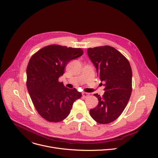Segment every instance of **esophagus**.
Wrapping results in <instances>:
<instances>
[{"instance_id":"obj_1","label":"esophagus","mask_w":158,"mask_h":158,"mask_svg":"<svg viewBox=\"0 0 158 158\" xmlns=\"http://www.w3.org/2000/svg\"><path fill=\"white\" fill-rule=\"evenodd\" d=\"M82 95H83V98H87L88 96H89V94L87 93V92H83Z\"/></svg>"}]
</instances>
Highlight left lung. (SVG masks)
Listing matches in <instances>:
<instances>
[{"instance_id":"obj_1","label":"left lung","mask_w":158,"mask_h":158,"mask_svg":"<svg viewBox=\"0 0 158 158\" xmlns=\"http://www.w3.org/2000/svg\"><path fill=\"white\" fill-rule=\"evenodd\" d=\"M103 84L104 94H98V106L90 110L91 117L100 124L116 120L124 111L132 91V71L128 59L115 48L100 46L87 49Z\"/></svg>"}]
</instances>
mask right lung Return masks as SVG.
Listing matches in <instances>:
<instances>
[{"instance_id":"add662e5","label":"right lung","mask_w":158,"mask_h":158,"mask_svg":"<svg viewBox=\"0 0 158 158\" xmlns=\"http://www.w3.org/2000/svg\"><path fill=\"white\" fill-rule=\"evenodd\" d=\"M83 54L80 48L50 45L30 58L27 68V87L39 114L50 122H59L69 114L74 102L81 94L59 81L71 60Z\"/></svg>"}]
</instances>
